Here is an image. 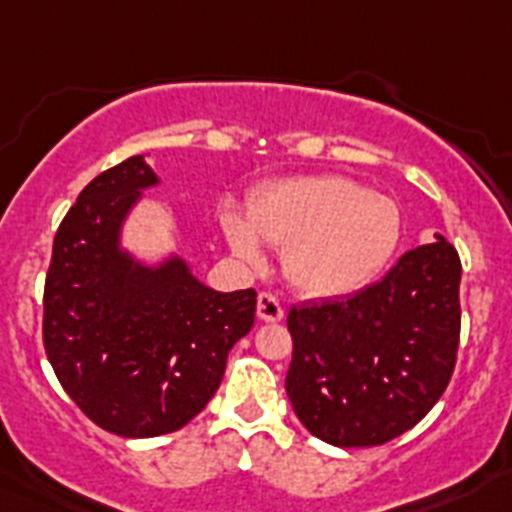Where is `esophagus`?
Masks as SVG:
<instances>
[{"instance_id":"34e87169","label":"esophagus","mask_w":512,"mask_h":512,"mask_svg":"<svg viewBox=\"0 0 512 512\" xmlns=\"http://www.w3.org/2000/svg\"><path fill=\"white\" fill-rule=\"evenodd\" d=\"M256 315L264 323H279L284 318V307L271 292H261L259 300H256Z\"/></svg>"}]
</instances>
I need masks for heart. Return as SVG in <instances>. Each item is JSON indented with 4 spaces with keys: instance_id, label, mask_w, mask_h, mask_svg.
Masks as SVG:
<instances>
[{
    "instance_id": "heart-1",
    "label": "heart",
    "mask_w": 512,
    "mask_h": 512,
    "mask_svg": "<svg viewBox=\"0 0 512 512\" xmlns=\"http://www.w3.org/2000/svg\"><path fill=\"white\" fill-rule=\"evenodd\" d=\"M223 233L238 259L259 264V238L284 251V274L302 295L359 292L400 246L402 212L387 194L366 192L341 174L277 179L253 194L246 217L223 212Z\"/></svg>"
}]
</instances>
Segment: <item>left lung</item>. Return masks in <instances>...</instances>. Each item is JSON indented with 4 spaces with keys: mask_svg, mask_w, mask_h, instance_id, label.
Masks as SVG:
<instances>
[{
    "mask_svg": "<svg viewBox=\"0 0 512 512\" xmlns=\"http://www.w3.org/2000/svg\"><path fill=\"white\" fill-rule=\"evenodd\" d=\"M461 261L443 235L400 256L382 282L292 307L287 395L320 441L379 446L428 415L454 374Z\"/></svg>",
    "mask_w": 512,
    "mask_h": 512,
    "instance_id": "left-lung-1",
    "label": "left lung"
}]
</instances>
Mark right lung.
Returning <instances> with one entry per match:
<instances>
[{"mask_svg": "<svg viewBox=\"0 0 512 512\" xmlns=\"http://www.w3.org/2000/svg\"><path fill=\"white\" fill-rule=\"evenodd\" d=\"M158 176L143 156L102 171L66 212L45 277L43 343L89 420L125 438L179 431L205 410L228 351L256 315V292H215L182 256L143 264L122 225Z\"/></svg>", "mask_w": 512, "mask_h": 512, "instance_id": "right-lung-1", "label": "right lung"}]
</instances>
